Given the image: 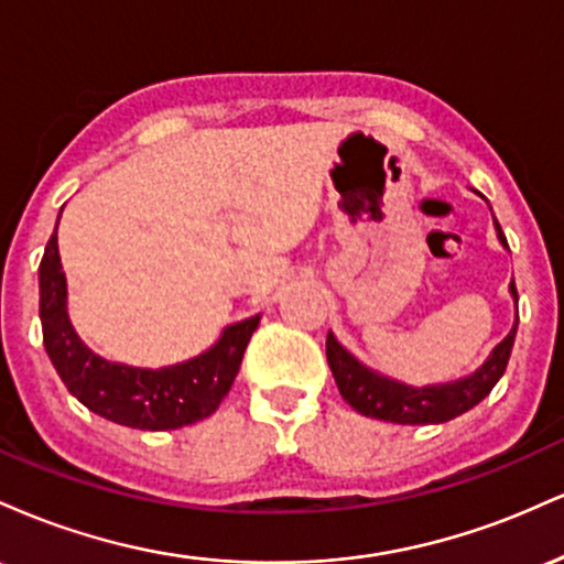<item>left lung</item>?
I'll return each instance as SVG.
<instances>
[{
    "label": "left lung",
    "instance_id": "left-lung-1",
    "mask_svg": "<svg viewBox=\"0 0 564 564\" xmlns=\"http://www.w3.org/2000/svg\"><path fill=\"white\" fill-rule=\"evenodd\" d=\"M498 241L509 249L507 236H503L501 225L496 219ZM511 296L517 300V286L511 281ZM517 323L501 345H496L490 358L477 368L469 377L448 381V384H430V387H411L403 381H394L390 377L371 371V368L360 364L355 355H349L345 347L336 341V336L328 332L326 336V358L332 366V373L339 387V394L358 413L381 422L392 424H443L451 419L462 416L469 408H475L480 400L496 387V381L503 377L514 345Z\"/></svg>",
    "mask_w": 564,
    "mask_h": 564
}]
</instances>
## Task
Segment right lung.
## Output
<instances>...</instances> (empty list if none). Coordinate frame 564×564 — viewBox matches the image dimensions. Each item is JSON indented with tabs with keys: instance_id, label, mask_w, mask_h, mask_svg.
I'll use <instances>...</instances> for the list:
<instances>
[{
	"instance_id": "obj_1",
	"label": "right lung",
	"mask_w": 564,
	"mask_h": 564,
	"mask_svg": "<svg viewBox=\"0 0 564 564\" xmlns=\"http://www.w3.org/2000/svg\"><path fill=\"white\" fill-rule=\"evenodd\" d=\"M61 223V217H57ZM66 273L57 254V228L39 264V318L44 349L68 392L108 422L132 430H180L212 416L230 392L260 315L232 323L215 347L166 368H132L100 358L68 321Z\"/></svg>"
}]
</instances>
